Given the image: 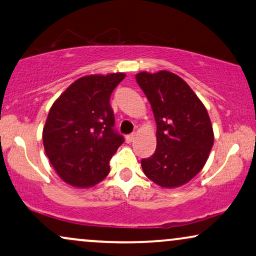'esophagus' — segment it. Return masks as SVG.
<instances>
[{
    "instance_id": "obj_1",
    "label": "esophagus",
    "mask_w": 256,
    "mask_h": 256,
    "mask_svg": "<svg viewBox=\"0 0 256 256\" xmlns=\"http://www.w3.org/2000/svg\"><path fill=\"white\" fill-rule=\"evenodd\" d=\"M134 137H136V134H128V136H126V142H128V143H131V142H134Z\"/></svg>"
}]
</instances>
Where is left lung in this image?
<instances>
[{
  "label": "left lung",
  "instance_id": "8db88e82",
  "mask_svg": "<svg viewBox=\"0 0 256 256\" xmlns=\"http://www.w3.org/2000/svg\"><path fill=\"white\" fill-rule=\"evenodd\" d=\"M136 80L158 125L155 152L142 160L144 174L164 188L182 186L202 170L214 146L208 110L190 86L173 72H142Z\"/></svg>",
  "mask_w": 256,
  "mask_h": 256
}]
</instances>
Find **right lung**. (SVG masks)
Instances as JSON below:
<instances>
[{"label":"right lung","mask_w":256,"mask_h":256,"mask_svg":"<svg viewBox=\"0 0 256 256\" xmlns=\"http://www.w3.org/2000/svg\"><path fill=\"white\" fill-rule=\"evenodd\" d=\"M125 74L78 78L52 104L42 143L52 167L64 182L88 188L110 173V160L124 143L114 130L110 98Z\"/></svg>","instance_id":"right-lung-1"}]
</instances>
